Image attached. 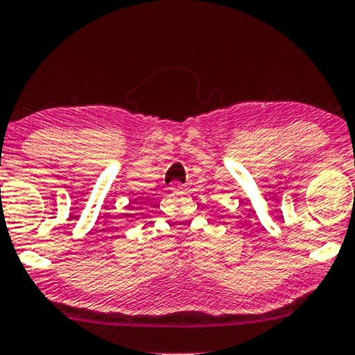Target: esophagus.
<instances>
[{
	"label": "esophagus",
	"mask_w": 355,
	"mask_h": 355,
	"mask_svg": "<svg viewBox=\"0 0 355 355\" xmlns=\"http://www.w3.org/2000/svg\"><path fill=\"white\" fill-rule=\"evenodd\" d=\"M169 189H171L173 192H179V191H182L184 186L179 181H173L171 184H169Z\"/></svg>",
	"instance_id": "34e87169"
}]
</instances>
